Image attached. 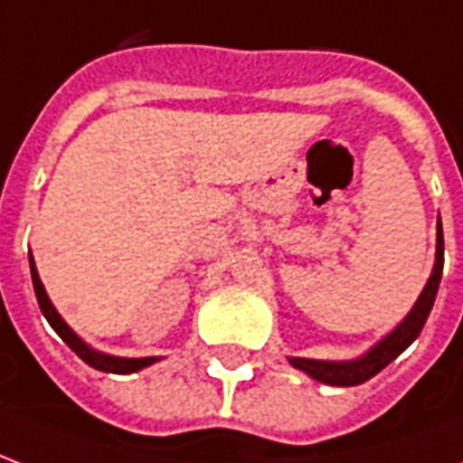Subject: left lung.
Segmentation results:
<instances>
[{
	"mask_svg": "<svg viewBox=\"0 0 463 463\" xmlns=\"http://www.w3.org/2000/svg\"><path fill=\"white\" fill-rule=\"evenodd\" d=\"M441 270H444V232H441V221H437V255H434L431 275H429L424 290L414 302V307L407 312V317L399 322L394 330L384 335L377 345H372L362 357L337 359V362L335 359L288 357V362L295 369L305 372L307 377L315 379V382L330 384V387H357L362 382H367L417 340L424 322H427L429 312H431V305L437 300Z\"/></svg>",
	"mask_w": 463,
	"mask_h": 463,
	"instance_id": "1",
	"label": "left lung"
}]
</instances>
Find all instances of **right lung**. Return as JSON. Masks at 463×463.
Returning a JSON list of instances; mask_svg holds the SVG:
<instances>
[{
    "label": "right lung",
    "mask_w": 463,
    "mask_h": 463,
    "mask_svg": "<svg viewBox=\"0 0 463 463\" xmlns=\"http://www.w3.org/2000/svg\"><path fill=\"white\" fill-rule=\"evenodd\" d=\"M29 268H32V282H34V292H36V302H39V307L44 312V317L49 320V325L54 327V332L61 337V340L69 345V347L74 349L79 357L84 359L89 367L99 369V372H111V374H133V372H141V369L151 367L156 364L161 357H116V354H106V352H99V349L89 347L79 335H76L69 325L64 322V317L56 312V307L49 300V295L44 290V282L39 278V272H36L34 258H32V252H29Z\"/></svg>",
    "instance_id": "add662e5"
}]
</instances>
